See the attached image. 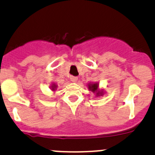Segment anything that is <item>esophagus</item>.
<instances>
[{"instance_id":"esophagus-1","label":"esophagus","mask_w":155,"mask_h":155,"mask_svg":"<svg viewBox=\"0 0 155 155\" xmlns=\"http://www.w3.org/2000/svg\"><path fill=\"white\" fill-rule=\"evenodd\" d=\"M70 80L73 82H76L78 81V78L76 76H71L70 77Z\"/></svg>"}]
</instances>
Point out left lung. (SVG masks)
<instances>
[{
	"label": "left lung",
	"instance_id": "obj_1",
	"mask_svg": "<svg viewBox=\"0 0 155 155\" xmlns=\"http://www.w3.org/2000/svg\"><path fill=\"white\" fill-rule=\"evenodd\" d=\"M87 87L89 91H92L93 93L96 94V97L103 96L104 94L103 90H99V84L97 82H94V83H88L87 84Z\"/></svg>",
	"mask_w": 155,
	"mask_h": 155
}]
</instances>
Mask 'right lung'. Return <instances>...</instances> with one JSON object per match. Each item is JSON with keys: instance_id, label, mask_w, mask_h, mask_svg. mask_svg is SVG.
Returning <instances> with one entry per match:
<instances>
[{"instance_id": "obj_1", "label": "right lung", "mask_w": 155, "mask_h": 155, "mask_svg": "<svg viewBox=\"0 0 155 155\" xmlns=\"http://www.w3.org/2000/svg\"><path fill=\"white\" fill-rule=\"evenodd\" d=\"M57 87H58V85H56V84H54V83L51 84V91H55L56 89H57Z\"/></svg>"}]
</instances>
